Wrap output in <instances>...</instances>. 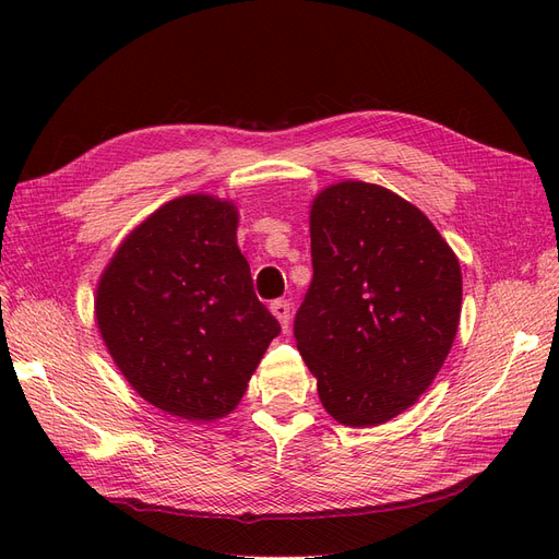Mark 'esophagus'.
I'll return each mask as SVG.
<instances>
[{
	"mask_svg": "<svg viewBox=\"0 0 559 559\" xmlns=\"http://www.w3.org/2000/svg\"><path fill=\"white\" fill-rule=\"evenodd\" d=\"M270 308H272L274 317L281 321V329L287 331L289 329V301L287 299H276Z\"/></svg>",
	"mask_w": 559,
	"mask_h": 559,
	"instance_id": "34e87169",
	"label": "esophagus"
}]
</instances>
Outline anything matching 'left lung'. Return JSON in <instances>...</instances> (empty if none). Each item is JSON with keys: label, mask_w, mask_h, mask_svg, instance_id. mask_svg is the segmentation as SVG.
<instances>
[{"label": "left lung", "mask_w": 559, "mask_h": 559, "mask_svg": "<svg viewBox=\"0 0 559 559\" xmlns=\"http://www.w3.org/2000/svg\"><path fill=\"white\" fill-rule=\"evenodd\" d=\"M310 251L312 283L295 317L299 354L333 419L385 424L428 390L449 356L460 262L413 203L362 181L314 199Z\"/></svg>", "instance_id": "obj_1"}]
</instances>
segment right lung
I'll use <instances>...</instances> for the list:
<instances>
[{
	"mask_svg": "<svg viewBox=\"0 0 559 559\" xmlns=\"http://www.w3.org/2000/svg\"><path fill=\"white\" fill-rule=\"evenodd\" d=\"M235 230L233 203L174 199L129 235L97 287V324L115 365L174 417H226L281 333L255 297Z\"/></svg>",
	"mask_w": 559,
	"mask_h": 559,
	"instance_id": "add662e5",
	"label": "right lung"
}]
</instances>
